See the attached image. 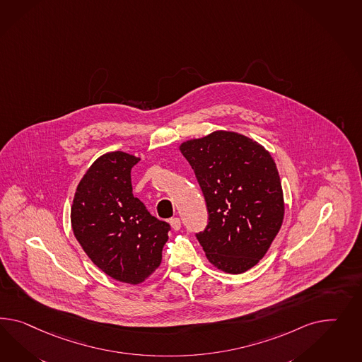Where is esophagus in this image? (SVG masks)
I'll return each instance as SVG.
<instances>
[{"label": "esophagus", "mask_w": 362, "mask_h": 362, "mask_svg": "<svg viewBox=\"0 0 362 362\" xmlns=\"http://www.w3.org/2000/svg\"><path fill=\"white\" fill-rule=\"evenodd\" d=\"M170 224H171V228H173L174 230H179V229L182 228V223H180V218H179V217H173V218L170 220Z\"/></svg>", "instance_id": "esophagus-1"}]
</instances>
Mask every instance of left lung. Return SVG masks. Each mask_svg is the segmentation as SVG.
<instances>
[{
	"label": "left lung",
	"mask_w": 362,
	"mask_h": 362,
	"mask_svg": "<svg viewBox=\"0 0 362 362\" xmlns=\"http://www.w3.org/2000/svg\"><path fill=\"white\" fill-rule=\"evenodd\" d=\"M208 211L196 233L208 261L241 274L266 255L284 221L282 185L270 153L253 139L218 130L180 145Z\"/></svg>",
	"instance_id": "obj_1"
}]
</instances>
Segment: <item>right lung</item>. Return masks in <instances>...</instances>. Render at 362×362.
<instances>
[{"label": "right lung", "mask_w": 362, "mask_h": 362, "mask_svg": "<svg viewBox=\"0 0 362 362\" xmlns=\"http://www.w3.org/2000/svg\"><path fill=\"white\" fill-rule=\"evenodd\" d=\"M139 158L100 156L80 180L71 208L74 235L90 261L125 284L144 282L162 261L171 229L133 196L130 171Z\"/></svg>", "instance_id": "add662e5"}]
</instances>
